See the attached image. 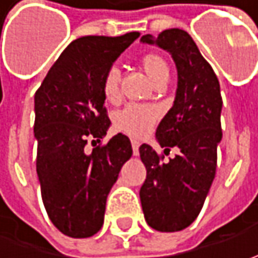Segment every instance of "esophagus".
I'll return each instance as SVG.
<instances>
[{
  "mask_svg": "<svg viewBox=\"0 0 258 258\" xmlns=\"http://www.w3.org/2000/svg\"><path fill=\"white\" fill-rule=\"evenodd\" d=\"M132 149H134L135 156H138L139 155V142L138 141H132Z\"/></svg>",
  "mask_w": 258,
  "mask_h": 258,
  "instance_id": "34e87169",
  "label": "esophagus"
}]
</instances>
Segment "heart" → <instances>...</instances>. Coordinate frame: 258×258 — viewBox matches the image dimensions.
<instances>
[{"mask_svg":"<svg viewBox=\"0 0 258 258\" xmlns=\"http://www.w3.org/2000/svg\"><path fill=\"white\" fill-rule=\"evenodd\" d=\"M142 69L151 82L156 85L162 80H168L169 77V67L166 64L162 55L156 53H148L141 60ZM119 83H120V72L117 67H110L107 73L103 77V94L106 100L116 102L120 96L119 92ZM158 117V110L154 106H146V104H129L120 112H117L114 116V123L116 126L123 131L124 134L131 135L134 138L144 136L149 127L154 124Z\"/></svg>","mask_w":258,"mask_h":258,"instance_id":"b5f03b06","label":"heart"}]
</instances>
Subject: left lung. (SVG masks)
<instances>
[{
    "instance_id": "8db88e82",
    "label": "left lung",
    "mask_w": 258,
    "mask_h": 258,
    "mask_svg": "<svg viewBox=\"0 0 258 258\" xmlns=\"http://www.w3.org/2000/svg\"><path fill=\"white\" fill-rule=\"evenodd\" d=\"M141 41L168 51L178 72L172 107L155 136L165 154L171 148L179 152L164 162L152 146L139 148L146 168L139 191L145 220L156 231L173 233L195 221L211 188L223 139V99L213 67L186 31L171 28L158 37L144 35Z\"/></svg>"
}]
</instances>
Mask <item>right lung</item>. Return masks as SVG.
Listing matches in <instances>:
<instances>
[{
  "mask_svg": "<svg viewBox=\"0 0 258 258\" xmlns=\"http://www.w3.org/2000/svg\"><path fill=\"white\" fill-rule=\"evenodd\" d=\"M86 35L67 45L34 96L37 175L45 211L55 228L73 238L97 233L106 200L119 172L132 156L127 136L100 142L110 120L104 107L103 77L117 57L139 37Z\"/></svg>",
  "mask_w": 258,
  "mask_h": 258,
  "instance_id": "right-lung-1",
  "label": "right lung"
}]
</instances>
